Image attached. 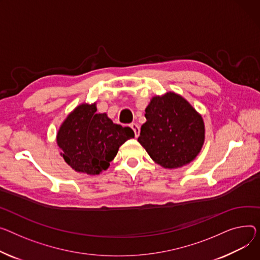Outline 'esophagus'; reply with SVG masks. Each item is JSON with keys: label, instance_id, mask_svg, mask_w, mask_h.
Segmentation results:
<instances>
[{"label": "esophagus", "instance_id": "1", "mask_svg": "<svg viewBox=\"0 0 260 260\" xmlns=\"http://www.w3.org/2000/svg\"><path fill=\"white\" fill-rule=\"evenodd\" d=\"M131 127L133 128V131H134V133H135V137H136V138L139 137V135H140V127H139V125L136 124V123H132V124H131Z\"/></svg>", "mask_w": 260, "mask_h": 260}]
</instances>
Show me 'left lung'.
<instances>
[{
  "mask_svg": "<svg viewBox=\"0 0 260 260\" xmlns=\"http://www.w3.org/2000/svg\"><path fill=\"white\" fill-rule=\"evenodd\" d=\"M145 118L138 141L155 163L172 169L197 158L204 144L205 125L186 99L174 92L154 96Z\"/></svg>",
  "mask_w": 260,
  "mask_h": 260,
  "instance_id": "1",
  "label": "left lung"
}]
</instances>
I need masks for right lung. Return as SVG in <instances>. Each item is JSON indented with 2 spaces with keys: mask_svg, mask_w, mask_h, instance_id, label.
I'll use <instances>...</instances> for the list:
<instances>
[{
  "mask_svg": "<svg viewBox=\"0 0 260 260\" xmlns=\"http://www.w3.org/2000/svg\"><path fill=\"white\" fill-rule=\"evenodd\" d=\"M96 111V103L78 106L66 118L56 137L67 164L88 175L108 169L119 147L135 137L131 127L115 124L106 113Z\"/></svg>",
  "mask_w": 260,
  "mask_h": 260,
  "instance_id": "right-lung-1",
  "label": "right lung"
}]
</instances>
